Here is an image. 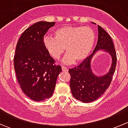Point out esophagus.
Segmentation results:
<instances>
[{"label":"esophagus","mask_w":128,"mask_h":128,"mask_svg":"<svg viewBox=\"0 0 128 128\" xmlns=\"http://www.w3.org/2000/svg\"><path fill=\"white\" fill-rule=\"evenodd\" d=\"M62 70L63 71H66V72L68 71V68H66V67H64V66H62Z\"/></svg>","instance_id":"obj_1"}]
</instances>
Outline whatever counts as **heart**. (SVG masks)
Instances as JSON below:
<instances>
[{
    "mask_svg": "<svg viewBox=\"0 0 128 128\" xmlns=\"http://www.w3.org/2000/svg\"><path fill=\"white\" fill-rule=\"evenodd\" d=\"M54 38L46 36L44 45L53 58L59 59L67 52L63 62L71 64L76 61H82L88 57L95 42V33L88 26H64L57 29L54 33Z\"/></svg>",
    "mask_w": 128,
    "mask_h": 128,
    "instance_id": "1",
    "label": "heart"
}]
</instances>
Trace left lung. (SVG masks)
<instances>
[{
    "label": "left lung",
    "mask_w": 128,
    "mask_h": 128,
    "mask_svg": "<svg viewBox=\"0 0 128 128\" xmlns=\"http://www.w3.org/2000/svg\"><path fill=\"white\" fill-rule=\"evenodd\" d=\"M98 41L92 54L79 65L69 70L72 95L77 100L84 103L95 101L104 94L112 82L116 66V52L113 40L109 34L99 25H98ZM99 49H104L109 52L112 58L110 70L107 74L102 77L94 75L90 68L91 58L94 52Z\"/></svg>",
    "instance_id": "left-lung-1"
}]
</instances>
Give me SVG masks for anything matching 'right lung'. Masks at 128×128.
Instances as JSON below:
<instances>
[{
	"mask_svg": "<svg viewBox=\"0 0 128 128\" xmlns=\"http://www.w3.org/2000/svg\"><path fill=\"white\" fill-rule=\"evenodd\" d=\"M55 22H39L28 27L17 42L14 64L16 78L27 96L40 102L52 96L61 67L44 45V36Z\"/></svg>",
	"mask_w": 128,
	"mask_h": 128,
	"instance_id": "obj_1",
	"label": "right lung"
}]
</instances>
